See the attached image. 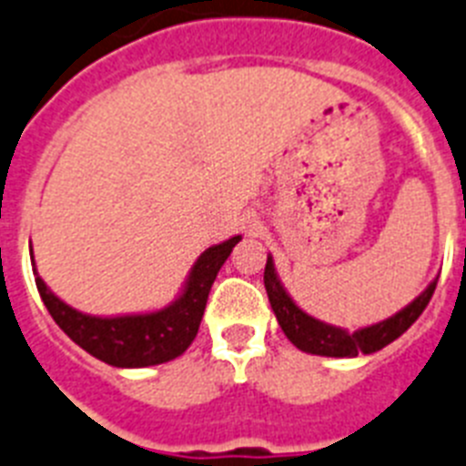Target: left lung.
I'll use <instances>...</instances> for the list:
<instances>
[{"label": "left lung", "instance_id": "obj_1", "mask_svg": "<svg viewBox=\"0 0 466 466\" xmlns=\"http://www.w3.org/2000/svg\"><path fill=\"white\" fill-rule=\"evenodd\" d=\"M436 282H439V278H433L429 282V288L420 297H415L410 304L400 309L399 313H393L387 320H380L375 325H368V328H360L356 332H349V329L323 323V320L309 316V313L301 311L299 306L294 304L288 289L282 288L271 254L266 259L264 271L266 294H268L271 309L276 313L278 325L282 328L285 337L292 341L294 347L301 349V351L328 358H353L358 353H375L387 347V344H391L393 339H399L405 329L410 328L417 318L422 316L429 299H431L433 289H436Z\"/></svg>", "mask_w": 466, "mask_h": 466}]
</instances>
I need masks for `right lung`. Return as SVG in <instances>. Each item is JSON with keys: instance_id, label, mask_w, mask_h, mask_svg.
<instances>
[{"instance_id": "obj_1", "label": "right lung", "mask_w": 466, "mask_h": 466, "mask_svg": "<svg viewBox=\"0 0 466 466\" xmlns=\"http://www.w3.org/2000/svg\"><path fill=\"white\" fill-rule=\"evenodd\" d=\"M240 240V236L228 238L205 249L190 268L181 294L169 306L160 311L127 313V316H91L77 311L46 288L35 266L33 245H30V259H33L35 282L44 306L49 309L56 325L77 347L113 368H148V365L174 360L193 344L212 282L217 280L218 268L224 266Z\"/></svg>"}]
</instances>
